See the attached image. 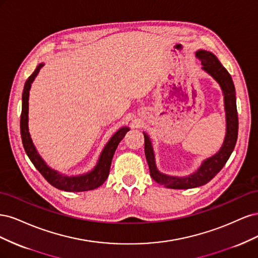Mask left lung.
Listing matches in <instances>:
<instances>
[{"instance_id": "left-lung-1", "label": "left lung", "mask_w": 258, "mask_h": 258, "mask_svg": "<svg viewBox=\"0 0 258 258\" xmlns=\"http://www.w3.org/2000/svg\"><path fill=\"white\" fill-rule=\"evenodd\" d=\"M196 56L201 60L202 70L210 74L220 84L225 103L226 112V136L224 143L212 157H210L201 163L199 169L192 174L184 177L171 176L161 173L156 167L155 155L151 139L145 132L144 134V151L145 157L150 168V174L156 182L160 185L173 189H188L199 187L210 182L225 166L236 146L238 139V112L236 102V89L232 79L214 53L207 50H198Z\"/></svg>"}]
</instances>
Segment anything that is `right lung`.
Listing matches in <instances>:
<instances>
[{
    "instance_id": "add662e5",
    "label": "right lung",
    "mask_w": 258,
    "mask_h": 258,
    "mask_svg": "<svg viewBox=\"0 0 258 258\" xmlns=\"http://www.w3.org/2000/svg\"><path fill=\"white\" fill-rule=\"evenodd\" d=\"M44 67V63H40L35 71L29 76V79L26 81L25 88L22 91V110H21V117H20V134H21V140L25 151L30 158L31 162L33 163L34 167L40 171V173L45 177L50 185L56 187L58 189L64 190V191H87L91 189H96L99 186L102 185L110 173V168L114 153L116 151L117 146H118L119 142L123 139L124 135L129 131L128 127H122L118 131L115 132V135L110 139L103 148V151L101 152V155L99 157V160L97 162L96 167L93 168L89 172L81 174V175H73L68 176L59 173L58 171L51 169L46 165V162L43 160V158L37 153L36 148L31 139L28 121H29V93L31 84L35 80L36 75L40 72V70Z\"/></svg>"
}]
</instances>
